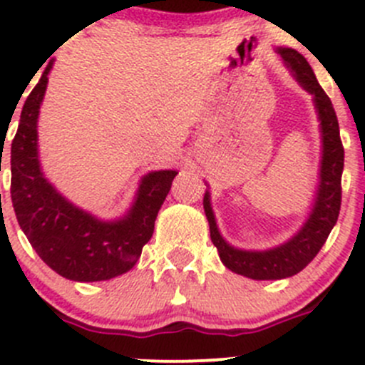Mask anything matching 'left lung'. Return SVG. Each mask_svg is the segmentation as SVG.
I'll list each match as a JSON object with an SVG mask.
<instances>
[{
  "instance_id": "1",
  "label": "left lung",
  "mask_w": 365,
  "mask_h": 365,
  "mask_svg": "<svg viewBox=\"0 0 365 365\" xmlns=\"http://www.w3.org/2000/svg\"><path fill=\"white\" fill-rule=\"evenodd\" d=\"M277 53L281 54L295 79L302 84V88L314 97L316 111L322 121L319 125H322L323 155L322 165H319L318 192H316L311 215L305 220L304 227L286 244L268 249V251H242V249L231 247L220 237L212 206H210L208 192L205 194L203 200L206 219L210 224V238L219 251L222 263L235 274L245 275V277L256 279V281L286 279L304 270L327 242L330 231L336 226L341 210V176L342 168H344V148H342L339 121H337L332 102L319 86L311 65L300 53H297L295 49H284V47H279Z\"/></svg>"
}]
</instances>
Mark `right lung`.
Instances as JSON below:
<instances>
[{"mask_svg":"<svg viewBox=\"0 0 365 365\" xmlns=\"http://www.w3.org/2000/svg\"><path fill=\"white\" fill-rule=\"evenodd\" d=\"M51 68L53 61L26 98L12 141V205L21 230L47 267L70 281H108L130 270L139 259L176 171L148 173L132 208L114 222L98 220L65 200L43 176L36 148L38 109Z\"/></svg>","mask_w":365,"mask_h":365,"instance_id":"add662e5","label":"right lung"}]
</instances>
